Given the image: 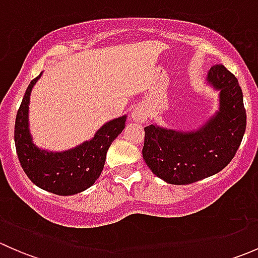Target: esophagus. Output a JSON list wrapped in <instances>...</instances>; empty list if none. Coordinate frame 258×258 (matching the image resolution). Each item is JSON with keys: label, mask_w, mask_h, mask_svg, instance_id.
I'll use <instances>...</instances> for the list:
<instances>
[{"label": "esophagus", "mask_w": 258, "mask_h": 258, "mask_svg": "<svg viewBox=\"0 0 258 258\" xmlns=\"http://www.w3.org/2000/svg\"><path fill=\"white\" fill-rule=\"evenodd\" d=\"M131 116H132V119H134V121L142 123V122L147 121L148 116H150V112H148V110L145 107L144 105H139L134 108Z\"/></svg>", "instance_id": "esophagus-1"}]
</instances>
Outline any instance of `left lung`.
Listing matches in <instances>:
<instances>
[{
	"instance_id": "left-lung-1",
	"label": "left lung",
	"mask_w": 258,
	"mask_h": 258,
	"mask_svg": "<svg viewBox=\"0 0 258 258\" xmlns=\"http://www.w3.org/2000/svg\"><path fill=\"white\" fill-rule=\"evenodd\" d=\"M207 81L220 91V110L196 132L145 127L142 156L157 177L189 184L222 171L232 161L246 130L243 95L223 64L211 67Z\"/></svg>"
}]
</instances>
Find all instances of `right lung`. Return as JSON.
Listing matches in <instances>:
<instances>
[{
	"label": "right lung",
	"mask_w": 258,
	"mask_h": 258,
	"mask_svg": "<svg viewBox=\"0 0 258 258\" xmlns=\"http://www.w3.org/2000/svg\"><path fill=\"white\" fill-rule=\"evenodd\" d=\"M31 81L17 111L15 122V145L21 166L28 178L45 191L70 196L85 191L100 177L106 153L113 140L124 128L126 116L103 124L91 141L64 152H47L32 144L28 131V103L33 85Z\"/></svg>",
	"instance_id": "1"
}]
</instances>
